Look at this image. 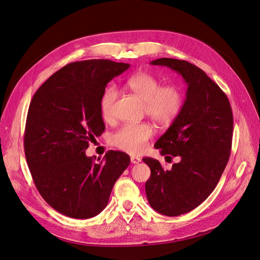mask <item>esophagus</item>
Here are the masks:
<instances>
[{
  "instance_id": "obj_1",
  "label": "esophagus",
  "mask_w": 260,
  "mask_h": 260,
  "mask_svg": "<svg viewBox=\"0 0 260 260\" xmlns=\"http://www.w3.org/2000/svg\"><path fill=\"white\" fill-rule=\"evenodd\" d=\"M141 161V158L140 157H136V156H132L131 157V162L136 165V164H139Z\"/></svg>"
}]
</instances>
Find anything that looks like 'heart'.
<instances>
[{
	"mask_svg": "<svg viewBox=\"0 0 260 260\" xmlns=\"http://www.w3.org/2000/svg\"><path fill=\"white\" fill-rule=\"evenodd\" d=\"M127 88L144 102L145 114L160 125H169L179 116L184 106V94L178 87L169 85L161 87L155 76L146 72L132 75ZM118 91L114 86L104 89L100 98V111L102 118L108 121L114 115ZM154 129L149 123L125 124L111 136V143L116 148L129 154H139L148 140L153 136Z\"/></svg>",
	"mask_w": 260,
	"mask_h": 260,
	"instance_id": "heart-1",
	"label": "heart"
}]
</instances>
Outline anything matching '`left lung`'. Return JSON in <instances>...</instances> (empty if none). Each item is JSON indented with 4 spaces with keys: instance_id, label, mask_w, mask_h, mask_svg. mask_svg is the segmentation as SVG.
Returning a JSON list of instances; mask_svg holds the SVG:
<instances>
[{
    "instance_id": "obj_1",
    "label": "left lung",
    "mask_w": 260,
    "mask_h": 260,
    "mask_svg": "<svg viewBox=\"0 0 260 260\" xmlns=\"http://www.w3.org/2000/svg\"><path fill=\"white\" fill-rule=\"evenodd\" d=\"M151 64L170 68L188 86L179 116L155 143L161 155L179 156V162L164 170L157 159H142L151 169L145 183L151 207L176 217L197 208L216 188L231 155L233 112L226 94L197 66L174 58Z\"/></svg>"
}]
</instances>
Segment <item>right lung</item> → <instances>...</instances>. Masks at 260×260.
<instances>
[{
  "instance_id": "right-lung-1",
  "label": "right lung",
  "mask_w": 260,
  "mask_h": 260,
  "mask_svg": "<svg viewBox=\"0 0 260 260\" xmlns=\"http://www.w3.org/2000/svg\"><path fill=\"white\" fill-rule=\"evenodd\" d=\"M128 68L108 59L72 62L50 76L31 99L24 134L26 161L41 197L67 217L98 216L131 162L120 151H108L99 162L85 152L105 129L101 94Z\"/></svg>"
}]
</instances>
